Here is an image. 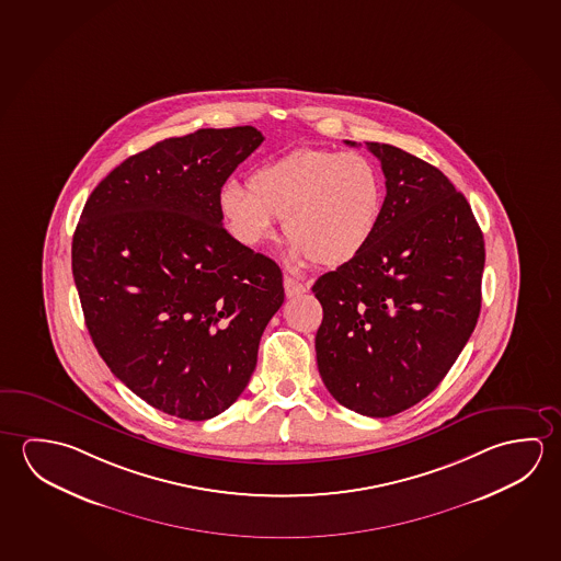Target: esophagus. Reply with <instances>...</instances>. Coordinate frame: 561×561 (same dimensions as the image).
I'll return each instance as SVG.
<instances>
[{
    "instance_id": "esophagus-1",
    "label": "esophagus",
    "mask_w": 561,
    "mask_h": 561,
    "mask_svg": "<svg viewBox=\"0 0 561 561\" xmlns=\"http://www.w3.org/2000/svg\"><path fill=\"white\" fill-rule=\"evenodd\" d=\"M285 295L291 299V297H299L307 291V285L297 282L294 277H285L284 279Z\"/></svg>"
}]
</instances>
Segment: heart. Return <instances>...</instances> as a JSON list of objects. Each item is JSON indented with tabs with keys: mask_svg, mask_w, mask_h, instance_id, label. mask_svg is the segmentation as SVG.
<instances>
[{
	"mask_svg": "<svg viewBox=\"0 0 561 561\" xmlns=\"http://www.w3.org/2000/svg\"><path fill=\"white\" fill-rule=\"evenodd\" d=\"M383 180L358 152L301 148L270 160L250 174L249 192L227 184L219 211L230 234L260 249L276 234L277 219L297 262L342 266L362 254L383 209Z\"/></svg>",
	"mask_w": 561,
	"mask_h": 561,
	"instance_id": "obj_1",
	"label": "heart"
}]
</instances>
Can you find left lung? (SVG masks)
I'll list each match as a JSON object with an SVG mask.
<instances>
[{"label":"left lung","mask_w":561,"mask_h":561,"mask_svg":"<svg viewBox=\"0 0 561 561\" xmlns=\"http://www.w3.org/2000/svg\"><path fill=\"white\" fill-rule=\"evenodd\" d=\"M366 148L386 175L383 209L362 254L312 285L322 305L314 348L331 396L383 419L432 393L466 346L481 311L485 242L438 168L391 145Z\"/></svg>","instance_id":"obj_1"}]
</instances>
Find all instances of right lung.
Returning <instances> with one entry per match:
<instances>
[{
  "mask_svg": "<svg viewBox=\"0 0 561 561\" xmlns=\"http://www.w3.org/2000/svg\"><path fill=\"white\" fill-rule=\"evenodd\" d=\"M254 127L199 129L127 158L93 190L72 274L93 344L158 411L207 421L239 399L284 304L274 260L222 227L219 195L262 145Z\"/></svg>",
  "mask_w": 561,
  "mask_h": 561,
  "instance_id": "add662e5",
  "label": "right lung"
}]
</instances>
